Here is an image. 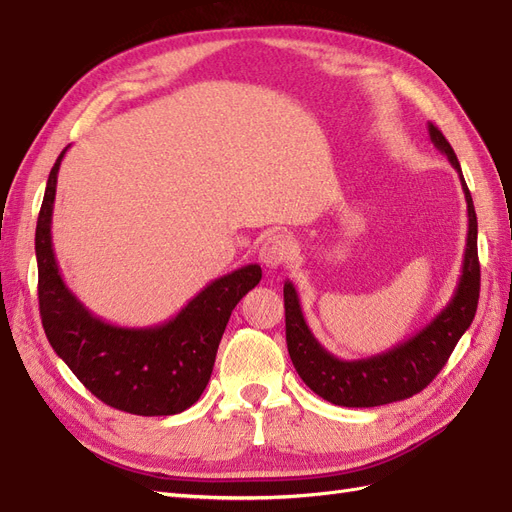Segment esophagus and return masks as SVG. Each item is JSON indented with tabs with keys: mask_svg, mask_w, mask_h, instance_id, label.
I'll return each mask as SVG.
<instances>
[{
	"mask_svg": "<svg viewBox=\"0 0 512 512\" xmlns=\"http://www.w3.org/2000/svg\"><path fill=\"white\" fill-rule=\"evenodd\" d=\"M294 245L286 235H271L260 245V260L265 262L267 269H280L292 260Z\"/></svg>",
	"mask_w": 512,
	"mask_h": 512,
	"instance_id": "34e87169",
	"label": "esophagus"
}]
</instances>
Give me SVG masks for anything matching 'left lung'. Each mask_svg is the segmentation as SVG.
<instances>
[{"label": "left lung", "mask_w": 512, "mask_h": 512, "mask_svg": "<svg viewBox=\"0 0 512 512\" xmlns=\"http://www.w3.org/2000/svg\"><path fill=\"white\" fill-rule=\"evenodd\" d=\"M429 138L455 166L468 203V239L461 277L453 299L446 303L442 312L425 329L391 350L369 356V359L342 361L309 331L297 290L292 282L284 284L286 344L292 365L309 389L335 406L374 408L421 393L440 374L461 335L468 331L474 320L480 292V265L476 247L478 222L472 194L461 175V166L451 143L433 123H429Z\"/></svg>", "instance_id": "obj_1"}]
</instances>
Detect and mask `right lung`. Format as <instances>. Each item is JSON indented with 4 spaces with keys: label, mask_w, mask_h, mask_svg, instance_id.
<instances>
[{
    "label": "right lung",
    "mask_w": 512,
    "mask_h": 512,
    "mask_svg": "<svg viewBox=\"0 0 512 512\" xmlns=\"http://www.w3.org/2000/svg\"><path fill=\"white\" fill-rule=\"evenodd\" d=\"M66 151L51 168L36 226L38 301L46 339L106 406L141 416L188 410L207 389L232 309L260 282L262 269L245 265L218 277L175 318L156 327H115L94 316L66 286L53 252V203Z\"/></svg>",
    "instance_id": "add662e5"
}]
</instances>
